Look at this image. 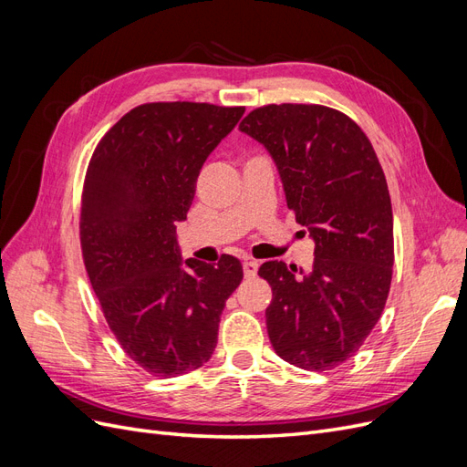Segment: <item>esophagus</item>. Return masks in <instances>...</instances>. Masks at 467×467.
<instances>
[{"instance_id":"1","label":"esophagus","mask_w":467,"mask_h":467,"mask_svg":"<svg viewBox=\"0 0 467 467\" xmlns=\"http://www.w3.org/2000/svg\"><path fill=\"white\" fill-rule=\"evenodd\" d=\"M257 268H259V261H255V259L244 261V275H245V278H255Z\"/></svg>"}]
</instances>
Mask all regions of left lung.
Returning <instances> with one entry per match:
<instances>
[{"instance_id": "8db88e82", "label": "left lung", "mask_w": 467, "mask_h": 467, "mask_svg": "<svg viewBox=\"0 0 467 467\" xmlns=\"http://www.w3.org/2000/svg\"><path fill=\"white\" fill-rule=\"evenodd\" d=\"M239 130L271 153L296 222L316 244L312 268L266 261L273 288L266 331L280 358L325 372L370 335L388 300L393 214L370 140L343 112L321 105H266Z\"/></svg>"}]
</instances>
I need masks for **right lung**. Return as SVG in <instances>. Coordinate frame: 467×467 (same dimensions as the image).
I'll list each match as a JSON object with an SVG mask.
<instances>
[{
	"mask_svg": "<svg viewBox=\"0 0 467 467\" xmlns=\"http://www.w3.org/2000/svg\"><path fill=\"white\" fill-rule=\"evenodd\" d=\"M244 107L146 103L95 148L81 196V251L91 286L122 350L151 376L201 368L218 343L225 300L244 268L181 259L187 220L208 155Z\"/></svg>",
	"mask_w": 467,
	"mask_h": 467,
	"instance_id": "1",
	"label": "right lung"
}]
</instances>
